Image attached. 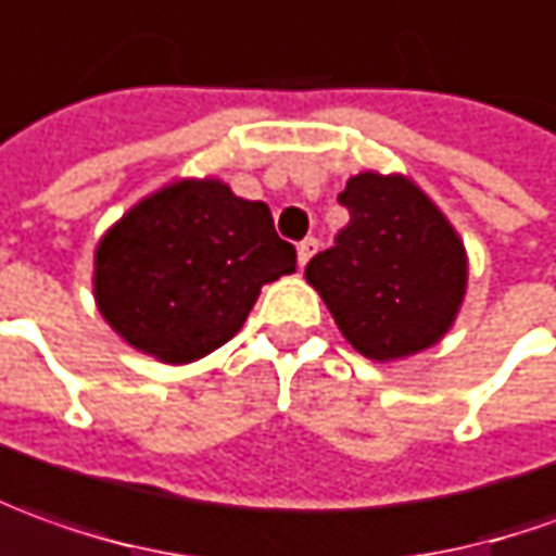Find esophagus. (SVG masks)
I'll return each mask as SVG.
<instances>
[{"mask_svg":"<svg viewBox=\"0 0 556 556\" xmlns=\"http://www.w3.org/2000/svg\"><path fill=\"white\" fill-rule=\"evenodd\" d=\"M316 249H319V243H316V237H307V240H304V243L298 247V262H301V267H304V264H307L309 258L316 255Z\"/></svg>","mask_w":556,"mask_h":556,"instance_id":"34e87169","label":"esophagus"}]
</instances>
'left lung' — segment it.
I'll list each match as a JSON object with an SVG mask.
<instances>
[{
    "label": "left lung",
    "instance_id": "obj_1",
    "mask_svg": "<svg viewBox=\"0 0 556 556\" xmlns=\"http://www.w3.org/2000/svg\"><path fill=\"white\" fill-rule=\"evenodd\" d=\"M338 200L350 225L304 277L341 334L371 362L435 346L468 289V252L451 218L405 173L362 169Z\"/></svg>",
    "mask_w": 556,
    "mask_h": 556
}]
</instances>
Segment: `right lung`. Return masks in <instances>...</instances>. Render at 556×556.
I'll return each mask as SVG.
<instances>
[{
  "mask_svg": "<svg viewBox=\"0 0 556 556\" xmlns=\"http://www.w3.org/2000/svg\"><path fill=\"white\" fill-rule=\"evenodd\" d=\"M294 264L267 203L237 198L215 176H188L136 200L100 237L93 301L121 341L188 365L228 343L262 286Z\"/></svg>",
  "mask_w": 556,
  "mask_h": 556,
  "instance_id": "obj_1",
  "label": "right lung"
}]
</instances>
